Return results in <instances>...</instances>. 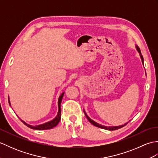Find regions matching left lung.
<instances>
[{
	"instance_id": "8db88e82",
	"label": "left lung",
	"mask_w": 158,
	"mask_h": 158,
	"mask_svg": "<svg viewBox=\"0 0 158 158\" xmlns=\"http://www.w3.org/2000/svg\"><path fill=\"white\" fill-rule=\"evenodd\" d=\"M136 49H137V51L139 52V53H140V58H141V60H142V62H143V64L144 63V60H143V56H142V54H141V53H140V49L138 48V47H136ZM83 111H84V113H85V116H86V117H87V119H88V121L89 122L91 123L92 125H94V126H96V127H100V128H102V129H105V130H117V129H119V128H122V127H123V126H125L126 124L128 123V122H127L126 123H125L124 124V125H122V126H113V127H109V126H102V125H100V124H99V123H96V122H95L94 121H93L92 119H91L89 118V117L88 116V115H87V114L85 113V110H83Z\"/></svg>"
}]
</instances>
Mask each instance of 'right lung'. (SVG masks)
Wrapping results in <instances>:
<instances>
[{"instance_id":"right-lung-1","label":"right lung","mask_w":158,"mask_h":158,"mask_svg":"<svg viewBox=\"0 0 158 158\" xmlns=\"http://www.w3.org/2000/svg\"><path fill=\"white\" fill-rule=\"evenodd\" d=\"M64 94V92H63L59 97L58 102V115H57V116L53 120L50 121V122H48L47 123H43V124H41V125H38V126H35L29 125V124L25 123L24 122H23V121H22V122L24 123L26 126H28V127H30V128L34 129V130H48V129H52V128H53V127L56 126L57 125H58V123H59L60 119H61V107H60V105H61V102H62V100L63 98ZM9 103L10 105L9 100Z\"/></svg>"}]
</instances>
